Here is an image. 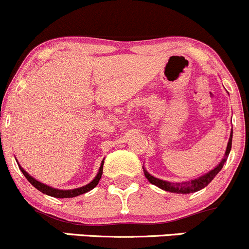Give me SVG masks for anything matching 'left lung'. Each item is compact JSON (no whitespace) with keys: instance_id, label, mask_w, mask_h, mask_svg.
I'll use <instances>...</instances> for the list:
<instances>
[{"instance_id":"1","label":"left lung","mask_w":249,"mask_h":249,"mask_svg":"<svg viewBox=\"0 0 249 249\" xmlns=\"http://www.w3.org/2000/svg\"><path fill=\"white\" fill-rule=\"evenodd\" d=\"M231 140H232V132L230 133L229 142H228L227 150H225V155H224V158L222 160V162H220L218 165L213 169V170H211L210 173L205 174V175L200 176V178H196V180H192L189 182H183V183H170V182H166V181L160 180V178H156L155 176L150 175V174H148L145 169H143V173H145L146 178H147L151 183L155 184V186H157V187H160V189H164V191L171 192V193H182V194L194 193V192H198V191H200V189L204 188V187H206L210 182L213 180L214 176H216L217 174L222 170L223 165H224V163L227 162L228 156H229V153H230V150H231Z\"/></svg>"}]
</instances>
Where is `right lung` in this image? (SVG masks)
Returning <instances> with one entry per match:
<instances>
[{"instance_id":"obj_1","label":"right lung","mask_w":249,"mask_h":249,"mask_svg":"<svg viewBox=\"0 0 249 249\" xmlns=\"http://www.w3.org/2000/svg\"><path fill=\"white\" fill-rule=\"evenodd\" d=\"M103 164H104V162H102L101 168H99V170H98V174H97V176L93 178V180L89 182V184H86V186L80 187V188H75V189L53 188V187L47 186V184L42 183V182H39V181L36 180V178H33L32 176L29 175V174L24 170V168H21L20 165H19V169L21 170V173L24 174L25 178H27V181H29L30 183L35 187V188H37L38 191L42 192V193L47 194V196H53V198H74V196H80V194H84V193H86V192L91 191V189H93L94 187L98 184L99 180L102 178V174H103Z\"/></svg>"}]
</instances>
